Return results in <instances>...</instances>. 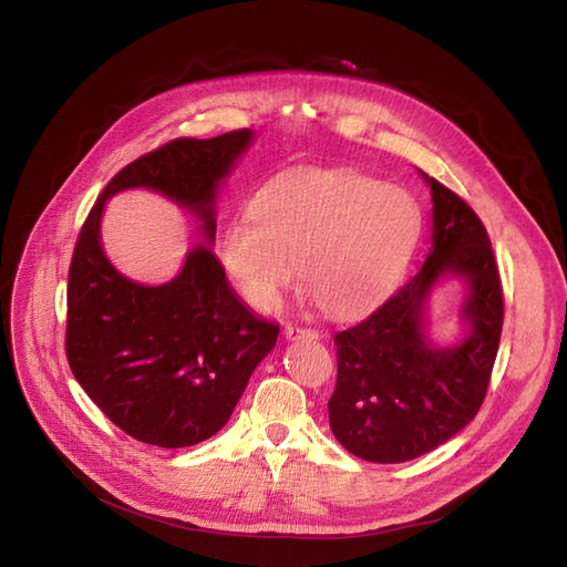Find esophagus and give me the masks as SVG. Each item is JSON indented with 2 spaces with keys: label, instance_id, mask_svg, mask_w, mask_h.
Masks as SVG:
<instances>
[{
  "label": "esophagus",
  "instance_id": "esophagus-1",
  "mask_svg": "<svg viewBox=\"0 0 567 567\" xmlns=\"http://www.w3.org/2000/svg\"><path fill=\"white\" fill-rule=\"evenodd\" d=\"M284 336L288 340H300V338H319V331L315 329H305V326H286Z\"/></svg>",
  "mask_w": 567,
  "mask_h": 567
}]
</instances>
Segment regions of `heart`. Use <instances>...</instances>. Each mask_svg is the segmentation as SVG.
I'll return each mask as SVG.
<instances>
[{"label": "heart", "instance_id": "1", "mask_svg": "<svg viewBox=\"0 0 567 567\" xmlns=\"http://www.w3.org/2000/svg\"><path fill=\"white\" fill-rule=\"evenodd\" d=\"M419 234V205L404 188L352 169L302 167L271 179L250 210L227 221L221 265L241 298L269 312L298 260L305 296L352 317L400 284Z\"/></svg>", "mask_w": 567, "mask_h": 567}]
</instances>
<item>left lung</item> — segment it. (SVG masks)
Returning a JSON list of instances; mask_svg holds the SVG:
<instances>
[{
  "label": "left lung",
  "mask_w": 567,
  "mask_h": 567,
  "mask_svg": "<svg viewBox=\"0 0 567 567\" xmlns=\"http://www.w3.org/2000/svg\"><path fill=\"white\" fill-rule=\"evenodd\" d=\"M423 179L433 194L431 255L379 310L333 336L331 431L350 454L373 463L416 458L475 419L504 326V290L485 225L452 188ZM447 272L470 284L462 313L472 333L454 349L435 351L422 336V307Z\"/></svg>",
  "instance_id": "obj_1"
}]
</instances>
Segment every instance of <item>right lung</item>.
<instances>
[{
  "label": "right lung",
  "mask_w": 567,
  "mask_h": 567,
  "mask_svg": "<svg viewBox=\"0 0 567 567\" xmlns=\"http://www.w3.org/2000/svg\"><path fill=\"white\" fill-rule=\"evenodd\" d=\"M250 140V130H234L144 153L106 184L80 229L68 271V364L90 400L140 442L179 450L213 437L277 346L279 323L236 298L208 246L188 252L169 284L130 281L101 248V213L113 194L146 186L196 213L213 244L215 194Z\"/></svg>",
  "instance_id": "1"
}]
</instances>
